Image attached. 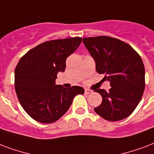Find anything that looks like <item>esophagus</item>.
Masks as SVG:
<instances>
[{
  "label": "esophagus",
  "instance_id": "esophagus-1",
  "mask_svg": "<svg viewBox=\"0 0 154 154\" xmlns=\"http://www.w3.org/2000/svg\"><path fill=\"white\" fill-rule=\"evenodd\" d=\"M85 93L86 94H91V93H93V91L91 90H90V89H85Z\"/></svg>",
  "mask_w": 154,
  "mask_h": 154
}]
</instances>
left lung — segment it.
<instances>
[{"instance_id":"1","label":"left lung","mask_w":154,"mask_h":154,"mask_svg":"<svg viewBox=\"0 0 154 154\" xmlns=\"http://www.w3.org/2000/svg\"><path fill=\"white\" fill-rule=\"evenodd\" d=\"M82 41L95 60L96 71L111 82L108 91L95 90L103 102L94 111L108 121L125 119L134 111L145 90V66L140 56L129 44L109 36Z\"/></svg>"}]
</instances>
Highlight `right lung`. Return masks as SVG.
<instances>
[{
  "instance_id": "1",
  "label": "right lung",
  "mask_w": 154,
  "mask_h": 154,
  "mask_svg": "<svg viewBox=\"0 0 154 154\" xmlns=\"http://www.w3.org/2000/svg\"><path fill=\"white\" fill-rule=\"evenodd\" d=\"M81 43V37L47 41L20 59L15 68V90L22 108L33 119L43 124L58 120L75 96L84 94L80 86L55 84L57 73L65 70L66 59Z\"/></svg>"
}]
</instances>
